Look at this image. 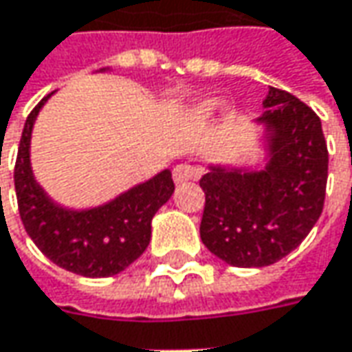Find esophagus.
Wrapping results in <instances>:
<instances>
[{
    "mask_svg": "<svg viewBox=\"0 0 352 352\" xmlns=\"http://www.w3.org/2000/svg\"><path fill=\"white\" fill-rule=\"evenodd\" d=\"M197 177H199V169L188 164H179L173 169V181H175L177 185H183L187 181H195Z\"/></svg>",
    "mask_w": 352,
    "mask_h": 352,
    "instance_id": "1",
    "label": "esophagus"
}]
</instances>
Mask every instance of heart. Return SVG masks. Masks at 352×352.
I'll return each instance as SVG.
<instances>
[{
    "mask_svg": "<svg viewBox=\"0 0 352 352\" xmlns=\"http://www.w3.org/2000/svg\"><path fill=\"white\" fill-rule=\"evenodd\" d=\"M218 107H220V104L216 103V101H206V103H200L199 107L195 109V116H197V118H200V120H206V118H210V116L216 115Z\"/></svg>",
    "mask_w": 352,
    "mask_h": 352,
    "instance_id": "heart-1",
    "label": "heart"
}]
</instances>
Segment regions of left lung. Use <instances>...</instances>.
<instances>
[{"mask_svg": "<svg viewBox=\"0 0 352 352\" xmlns=\"http://www.w3.org/2000/svg\"><path fill=\"white\" fill-rule=\"evenodd\" d=\"M263 169L210 165L200 179V239L232 267H267L308 236L323 210L327 144L320 116L288 91L269 87Z\"/></svg>", "mask_w": 352, "mask_h": 352, "instance_id": "left-lung-1", "label": "left lung"}]
</instances>
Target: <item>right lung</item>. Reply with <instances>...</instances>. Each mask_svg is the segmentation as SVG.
<instances>
[{"label": "right lung", "mask_w": 352, "mask_h": 352, "mask_svg": "<svg viewBox=\"0 0 352 352\" xmlns=\"http://www.w3.org/2000/svg\"><path fill=\"white\" fill-rule=\"evenodd\" d=\"M48 97L32 109L19 144L13 177L23 226L34 245L69 273L91 278L122 273L146 251L152 218L175 190L171 171L164 169L95 208L60 206L36 183L31 167L32 126Z\"/></svg>", "instance_id": "1"}]
</instances>
